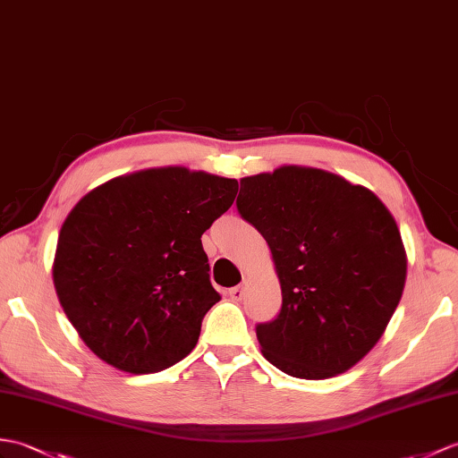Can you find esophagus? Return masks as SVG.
<instances>
[{
    "label": "esophagus",
    "mask_w": 458,
    "mask_h": 458,
    "mask_svg": "<svg viewBox=\"0 0 458 458\" xmlns=\"http://www.w3.org/2000/svg\"><path fill=\"white\" fill-rule=\"evenodd\" d=\"M228 296H230V299H232L233 302L242 301V296H243V286H232V289L228 291Z\"/></svg>",
    "instance_id": "obj_1"
}]
</instances>
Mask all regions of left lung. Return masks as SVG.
Returning <instances> with one entry per match:
<instances>
[{
	"instance_id": "8db88e82",
	"label": "left lung",
	"mask_w": 458,
	"mask_h": 458,
	"mask_svg": "<svg viewBox=\"0 0 458 458\" xmlns=\"http://www.w3.org/2000/svg\"><path fill=\"white\" fill-rule=\"evenodd\" d=\"M240 216L273 253L283 306L255 334L283 373H345L377 345L406 283L396 220L360 185L324 169L283 165L240 181Z\"/></svg>"
}]
</instances>
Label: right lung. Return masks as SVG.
Returning <instances> with one entry per match:
<instances>
[{"instance_id": "add662e5", "label": "right lung", "mask_w": 458, "mask_h": 458, "mask_svg": "<svg viewBox=\"0 0 458 458\" xmlns=\"http://www.w3.org/2000/svg\"><path fill=\"white\" fill-rule=\"evenodd\" d=\"M236 193V179L157 167L114 177L72 208L52 277L95 355L148 375L193 351L205 314L220 301L200 236Z\"/></svg>"}]
</instances>
